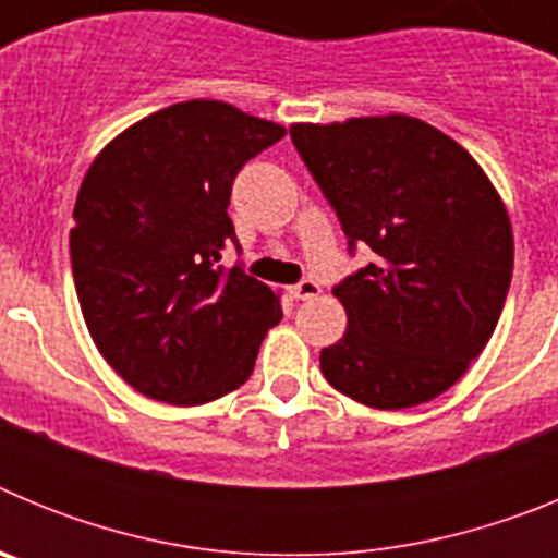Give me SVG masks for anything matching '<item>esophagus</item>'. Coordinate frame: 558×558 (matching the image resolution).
<instances>
[{
  "label": "esophagus",
  "instance_id": "obj_1",
  "mask_svg": "<svg viewBox=\"0 0 558 558\" xmlns=\"http://www.w3.org/2000/svg\"><path fill=\"white\" fill-rule=\"evenodd\" d=\"M290 295H293L295 302H310V299L322 295V284L315 282V279H302V282L290 288Z\"/></svg>",
  "mask_w": 558,
  "mask_h": 558
}]
</instances>
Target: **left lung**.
<instances>
[{
	"label": "left lung",
	"instance_id": "8db88e82",
	"mask_svg": "<svg viewBox=\"0 0 558 558\" xmlns=\"http://www.w3.org/2000/svg\"><path fill=\"white\" fill-rule=\"evenodd\" d=\"M290 140L374 259L332 290L347 332L322 349L332 388L379 411L430 402L489 343L509 293L514 234L486 172L416 117L295 122Z\"/></svg>",
	"mask_w": 558,
	"mask_h": 558
}]
</instances>
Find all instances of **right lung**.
I'll return each mask as SVG.
<instances>
[{
  "instance_id": "1",
  "label": "right lung",
  "mask_w": 558,
  "mask_h": 558,
  "mask_svg": "<svg viewBox=\"0 0 558 558\" xmlns=\"http://www.w3.org/2000/svg\"><path fill=\"white\" fill-rule=\"evenodd\" d=\"M284 128L223 100H186L125 128L100 150L69 234L77 302L108 366L140 393L204 405L251 377L282 304L243 268L231 184Z\"/></svg>"
}]
</instances>
